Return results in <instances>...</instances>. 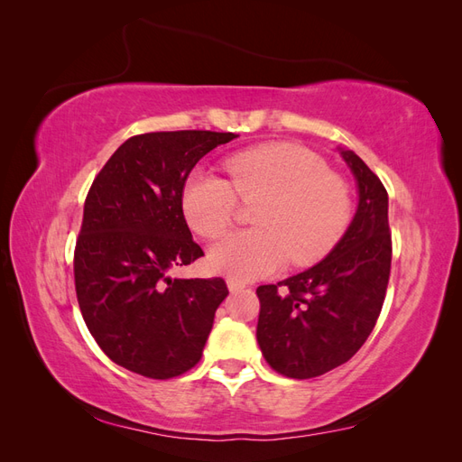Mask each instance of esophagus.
Listing matches in <instances>:
<instances>
[{
    "instance_id": "34e87169",
    "label": "esophagus",
    "mask_w": 462,
    "mask_h": 462,
    "mask_svg": "<svg viewBox=\"0 0 462 462\" xmlns=\"http://www.w3.org/2000/svg\"><path fill=\"white\" fill-rule=\"evenodd\" d=\"M227 287H229V291H231V292H235V291H241V289H245V283H243V282H236V279L229 277V279H227Z\"/></svg>"
}]
</instances>
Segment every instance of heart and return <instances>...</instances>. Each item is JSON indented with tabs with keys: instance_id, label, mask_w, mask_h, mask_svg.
<instances>
[{
	"instance_id": "1",
	"label": "heart",
	"mask_w": 462,
	"mask_h": 462,
	"mask_svg": "<svg viewBox=\"0 0 462 462\" xmlns=\"http://www.w3.org/2000/svg\"><path fill=\"white\" fill-rule=\"evenodd\" d=\"M229 180L194 170L183 189V212L204 239H219L241 200L254 208V229L226 236L209 253L212 268L233 279L268 275L289 260L310 265L324 258L351 221V190L314 152L270 143L231 153L223 162Z\"/></svg>"
}]
</instances>
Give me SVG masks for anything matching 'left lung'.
<instances>
[{
    "label": "left lung",
    "mask_w": 462,
    "mask_h": 462,
    "mask_svg": "<svg viewBox=\"0 0 462 462\" xmlns=\"http://www.w3.org/2000/svg\"><path fill=\"white\" fill-rule=\"evenodd\" d=\"M343 158L358 183V209L343 239L314 268L260 285L256 339L265 362L310 380L351 360L382 312L391 272L387 190L355 152Z\"/></svg>",
    "instance_id": "obj_1"
}]
</instances>
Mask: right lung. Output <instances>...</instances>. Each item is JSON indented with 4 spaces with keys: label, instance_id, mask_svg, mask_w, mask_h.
<instances>
[{
    "label": "right lung",
    "instance_id": "right-lung-1",
    "mask_svg": "<svg viewBox=\"0 0 462 462\" xmlns=\"http://www.w3.org/2000/svg\"><path fill=\"white\" fill-rule=\"evenodd\" d=\"M233 133L167 131L131 136L96 175L75 246V289L96 343L152 380L199 365L217 306L221 277L171 279L175 265L204 256L183 214L192 167Z\"/></svg>",
    "mask_w": 462,
    "mask_h": 462
}]
</instances>
